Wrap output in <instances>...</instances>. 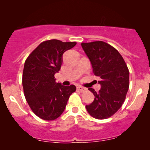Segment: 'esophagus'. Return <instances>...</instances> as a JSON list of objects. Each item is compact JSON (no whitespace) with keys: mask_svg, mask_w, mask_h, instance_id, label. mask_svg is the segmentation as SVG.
I'll return each instance as SVG.
<instances>
[{"mask_svg":"<svg viewBox=\"0 0 150 150\" xmlns=\"http://www.w3.org/2000/svg\"><path fill=\"white\" fill-rule=\"evenodd\" d=\"M77 89H78L79 91H80V92H84V91H85L86 89L85 87H82V86H81V85H78L77 87Z\"/></svg>","mask_w":150,"mask_h":150,"instance_id":"1","label":"esophagus"}]
</instances>
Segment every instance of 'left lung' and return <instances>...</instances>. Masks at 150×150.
<instances>
[{
	"label": "left lung",
	"instance_id": "8db88e82",
	"mask_svg": "<svg viewBox=\"0 0 150 150\" xmlns=\"http://www.w3.org/2000/svg\"><path fill=\"white\" fill-rule=\"evenodd\" d=\"M82 49L92 63L93 73L100 77L101 89L94 94V101L86 106L93 118L106 119L121 107L129 88V70L117 50L101 41L82 43Z\"/></svg>",
	"mask_w": 150,
	"mask_h": 150
}]
</instances>
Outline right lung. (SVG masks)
<instances>
[{
    "mask_svg": "<svg viewBox=\"0 0 150 150\" xmlns=\"http://www.w3.org/2000/svg\"><path fill=\"white\" fill-rule=\"evenodd\" d=\"M76 42H63L57 39L41 43L26 59L22 74L24 94L32 111L46 120L58 118L64 111L70 96L76 90L71 85L56 82L63 54L76 45Z\"/></svg>",
    "mask_w": 150,
    "mask_h": 150,
    "instance_id": "right-lung-1",
    "label": "right lung"
}]
</instances>
